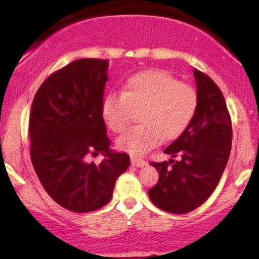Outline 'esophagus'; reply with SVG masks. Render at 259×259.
Instances as JSON below:
<instances>
[{
	"label": "esophagus",
	"instance_id": "obj_1",
	"mask_svg": "<svg viewBox=\"0 0 259 259\" xmlns=\"http://www.w3.org/2000/svg\"><path fill=\"white\" fill-rule=\"evenodd\" d=\"M131 162H132L133 166H137V167H144L147 164L144 159L138 157H131Z\"/></svg>",
	"mask_w": 259,
	"mask_h": 259
}]
</instances>
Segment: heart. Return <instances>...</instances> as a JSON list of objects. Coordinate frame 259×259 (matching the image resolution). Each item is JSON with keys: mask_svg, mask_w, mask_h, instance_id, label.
I'll use <instances>...</instances> for the list:
<instances>
[{"mask_svg": "<svg viewBox=\"0 0 259 259\" xmlns=\"http://www.w3.org/2000/svg\"><path fill=\"white\" fill-rule=\"evenodd\" d=\"M199 95L191 84L183 83L160 69H147L130 76L121 93H109L102 102V115L109 128L121 133L130 125L133 111H140L134 126L119 138V150L141 155L162 138L173 140L193 121Z\"/></svg>", "mask_w": 259, "mask_h": 259, "instance_id": "obj_1", "label": "heart"}]
</instances>
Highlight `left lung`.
<instances>
[{"label": "left lung", "mask_w": 259, "mask_h": 259, "mask_svg": "<svg viewBox=\"0 0 259 259\" xmlns=\"http://www.w3.org/2000/svg\"><path fill=\"white\" fill-rule=\"evenodd\" d=\"M193 74L199 95L197 114L164 151L178 160L151 162L159 180L148 196L169 213H187L204 204L217 187L231 152L232 123L224 95L206 74L198 69Z\"/></svg>", "instance_id": "obj_1"}]
</instances>
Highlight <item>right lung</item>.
Listing matches in <instances>:
<instances>
[{
  "label": "right lung",
  "mask_w": 259,
  "mask_h": 259,
  "mask_svg": "<svg viewBox=\"0 0 259 259\" xmlns=\"http://www.w3.org/2000/svg\"><path fill=\"white\" fill-rule=\"evenodd\" d=\"M108 60L80 59L51 74L35 94L29 115L30 158L38 180L62 207L86 213L112 199L130 155L109 150L102 116ZM105 155L100 164L90 155Z\"/></svg>",
  "instance_id": "right-lung-1"
}]
</instances>
